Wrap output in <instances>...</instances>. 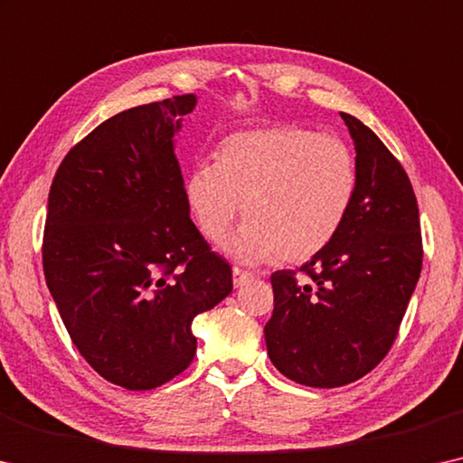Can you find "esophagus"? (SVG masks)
Listing matches in <instances>:
<instances>
[{
    "label": "esophagus",
    "mask_w": 463,
    "mask_h": 463,
    "mask_svg": "<svg viewBox=\"0 0 463 463\" xmlns=\"http://www.w3.org/2000/svg\"><path fill=\"white\" fill-rule=\"evenodd\" d=\"M250 279H254L252 273H248V271H244V269H240V267H233V286L241 288V286H244V283H248Z\"/></svg>",
    "instance_id": "obj_1"
}]
</instances>
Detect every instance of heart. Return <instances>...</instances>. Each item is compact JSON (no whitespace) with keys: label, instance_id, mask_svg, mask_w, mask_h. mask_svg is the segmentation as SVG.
I'll list each match as a JSON object with an SVG mask.
<instances>
[{"label":"heart","instance_id":"heart-1","mask_svg":"<svg viewBox=\"0 0 463 463\" xmlns=\"http://www.w3.org/2000/svg\"><path fill=\"white\" fill-rule=\"evenodd\" d=\"M358 188L347 142L298 124L232 134L217 163L188 177V204L213 244L230 236L240 215L236 252L246 260L302 262L325 250L344 225Z\"/></svg>","mask_w":463,"mask_h":463}]
</instances>
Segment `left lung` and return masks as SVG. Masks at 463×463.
Segmentation results:
<instances>
[{
	"instance_id": "left-lung-1",
	"label": "left lung",
	"mask_w": 463,
	"mask_h": 463,
	"mask_svg": "<svg viewBox=\"0 0 463 463\" xmlns=\"http://www.w3.org/2000/svg\"><path fill=\"white\" fill-rule=\"evenodd\" d=\"M355 142L358 188L329 246L275 271L269 358L288 379L341 387L389 354L422 269L418 201L402 163L371 128L341 113Z\"/></svg>"
}]
</instances>
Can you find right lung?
Masks as SVG:
<instances>
[{"instance_id": "1", "label": "right lung", "mask_w": 463, "mask_h": 463, "mask_svg": "<svg viewBox=\"0 0 463 463\" xmlns=\"http://www.w3.org/2000/svg\"><path fill=\"white\" fill-rule=\"evenodd\" d=\"M194 95L138 105L70 148L49 190L43 271L78 352L130 391L165 385L196 354L192 321L233 289L190 219L174 134Z\"/></svg>"}]
</instances>
